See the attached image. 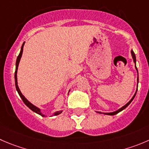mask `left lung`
I'll use <instances>...</instances> for the list:
<instances>
[{
	"instance_id": "obj_1",
	"label": "left lung",
	"mask_w": 149,
	"mask_h": 149,
	"mask_svg": "<svg viewBox=\"0 0 149 149\" xmlns=\"http://www.w3.org/2000/svg\"><path fill=\"white\" fill-rule=\"evenodd\" d=\"M131 54H132V59H133V62H134V63H135V69H136L137 72H138V79H137V82H138V68H137V67H136V57H135V53H134V52L132 51V50H131ZM137 90H138V88H137L136 92H135V93L134 94L133 97H132L131 98L129 102H128L126 104V105H124V106H122V108H119V109L116 110V111H113V112H109V113H105V112H100V111H96V112H97V113H103V114L110 115V116H113V115L117 114V113H119V112H120V111H123L124 109H125V108H126L127 107L128 105H129L131 103V102H132V100H133V99H134V97H135V95H136V93H137Z\"/></svg>"
}]
</instances>
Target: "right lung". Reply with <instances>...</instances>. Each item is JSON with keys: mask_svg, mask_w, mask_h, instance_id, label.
Masks as SVG:
<instances>
[{"mask_svg": "<svg viewBox=\"0 0 149 149\" xmlns=\"http://www.w3.org/2000/svg\"><path fill=\"white\" fill-rule=\"evenodd\" d=\"M24 42L22 44V47H21V50H20V52L19 54L18 57H17V61H16V69H15V73H14V79H15V86H16V89H17V92H18V94L19 95L20 97L22 98V101L24 102V103L26 105H27V107H28L29 108H30V110H32V111H33V112H35V113H38V114L41 115V116H46L47 115L44 114V113L41 112V110L39 108H38V107H36V105H34L33 104H32L31 102H30V101H28L27 100V98H25V97L24 96V95L22 94L21 91H20L19 88L18 86V83H17V70H18V66H19V61L20 60H21V57H22V52H23V47H24ZM69 92H70V90H69ZM68 92V93H69ZM63 112V111H56V112H54V113H52V116H57V115H59L60 114V113Z\"/></svg>", "mask_w": 149, "mask_h": 149, "instance_id": "add662e5", "label": "right lung"}]
</instances>
